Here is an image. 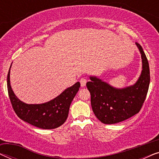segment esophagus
Here are the masks:
<instances>
[{"mask_svg": "<svg viewBox=\"0 0 159 159\" xmlns=\"http://www.w3.org/2000/svg\"><path fill=\"white\" fill-rule=\"evenodd\" d=\"M80 84H81V87H84L86 85V83H87V80L85 78L82 77L80 79Z\"/></svg>", "mask_w": 159, "mask_h": 159, "instance_id": "obj_1", "label": "esophagus"}]
</instances>
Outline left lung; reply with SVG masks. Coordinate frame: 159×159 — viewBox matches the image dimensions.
<instances>
[{
    "instance_id": "left-lung-1",
    "label": "left lung",
    "mask_w": 159,
    "mask_h": 159,
    "mask_svg": "<svg viewBox=\"0 0 159 159\" xmlns=\"http://www.w3.org/2000/svg\"><path fill=\"white\" fill-rule=\"evenodd\" d=\"M136 45L141 54L142 71L136 82L119 88L108 82L90 76L86 85L91 95V106L95 116L106 125L125 121L140 111L150 84V69L146 56L139 43Z\"/></svg>"
}]
</instances>
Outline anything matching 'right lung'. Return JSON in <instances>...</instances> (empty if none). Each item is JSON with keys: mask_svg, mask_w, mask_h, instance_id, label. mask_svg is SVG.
Here are the masks:
<instances>
[{"mask_svg": "<svg viewBox=\"0 0 159 159\" xmlns=\"http://www.w3.org/2000/svg\"><path fill=\"white\" fill-rule=\"evenodd\" d=\"M7 76V88L11 103L15 113L21 120L40 129H56L68 117L71 101L79 90L80 83L76 82L55 98L43 103L28 104L19 100L13 91L10 82V70Z\"/></svg>", "mask_w": 159, "mask_h": 159, "instance_id": "1", "label": "right lung"}]
</instances>
